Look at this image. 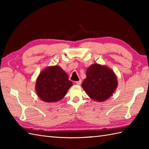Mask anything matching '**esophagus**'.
I'll use <instances>...</instances> for the list:
<instances>
[{
	"label": "esophagus",
	"mask_w": 149,
	"mask_h": 149,
	"mask_svg": "<svg viewBox=\"0 0 149 149\" xmlns=\"http://www.w3.org/2000/svg\"><path fill=\"white\" fill-rule=\"evenodd\" d=\"M75 84H77L78 85H80L81 84V80H79L78 81H75Z\"/></svg>",
	"instance_id": "1"
}]
</instances>
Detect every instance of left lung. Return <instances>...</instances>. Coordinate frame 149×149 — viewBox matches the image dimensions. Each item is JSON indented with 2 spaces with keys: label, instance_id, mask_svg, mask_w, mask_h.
<instances>
[{
  "label": "left lung",
  "instance_id": "left-lung-1",
  "mask_svg": "<svg viewBox=\"0 0 149 149\" xmlns=\"http://www.w3.org/2000/svg\"><path fill=\"white\" fill-rule=\"evenodd\" d=\"M86 74L81 86L88 95L97 102L108 99L118 86L115 72L106 65L93 63L87 68Z\"/></svg>",
  "mask_w": 149,
  "mask_h": 149
}]
</instances>
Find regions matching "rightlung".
Listing matches in <instances>:
<instances>
[{
  "mask_svg": "<svg viewBox=\"0 0 149 149\" xmlns=\"http://www.w3.org/2000/svg\"><path fill=\"white\" fill-rule=\"evenodd\" d=\"M73 85L68 75L58 65L47 66L40 73L35 84L38 96L46 102L61 100Z\"/></svg>",
  "mask_w": 149,
  "mask_h": 149,
  "instance_id": "add662e5",
  "label": "right lung"
}]
</instances>
